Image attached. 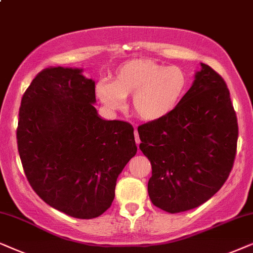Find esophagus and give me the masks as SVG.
Listing matches in <instances>:
<instances>
[{
  "mask_svg": "<svg viewBox=\"0 0 253 253\" xmlns=\"http://www.w3.org/2000/svg\"><path fill=\"white\" fill-rule=\"evenodd\" d=\"M134 136H135V142H136V144H140V137H139V133H137V130L135 129L134 130Z\"/></svg>",
  "mask_w": 253,
  "mask_h": 253,
  "instance_id": "esophagus-1",
  "label": "esophagus"
}]
</instances>
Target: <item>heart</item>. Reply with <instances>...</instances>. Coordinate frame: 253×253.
<instances>
[{"label": "heart", "mask_w": 253, "mask_h": 253, "mask_svg": "<svg viewBox=\"0 0 253 253\" xmlns=\"http://www.w3.org/2000/svg\"><path fill=\"white\" fill-rule=\"evenodd\" d=\"M187 76L179 67H167L151 60H132L119 66L112 81L96 86L98 98L117 110L133 96L134 113L144 121H157L172 113L187 90Z\"/></svg>", "instance_id": "obj_1"}]
</instances>
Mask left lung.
<instances>
[{"label":"left lung","instance_id":"obj_1","mask_svg":"<svg viewBox=\"0 0 253 253\" xmlns=\"http://www.w3.org/2000/svg\"><path fill=\"white\" fill-rule=\"evenodd\" d=\"M140 149L151 163L148 193L174 214L211 199L228 179L236 156L238 125L223 79L201 63L172 113L137 127Z\"/></svg>","mask_w":253,"mask_h":253}]
</instances>
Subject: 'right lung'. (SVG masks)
Listing matches in <instances>:
<instances>
[{"instance_id":"right-lung-1","label":"right lung","mask_w":253,"mask_h":253,"mask_svg":"<svg viewBox=\"0 0 253 253\" xmlns=\"http://www.w3.org/2000/svg\"><path fill=\"white\" fill-rule=\"evenodd\" d=\"M82 72L49 67L33 79L19 107L17 146L40 199L87 220L109 210L137 148L132 125L98 116L95 81Z\"/></svg>"}]
</instances>
